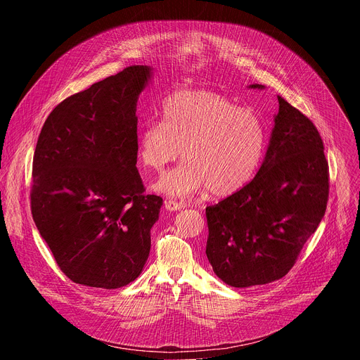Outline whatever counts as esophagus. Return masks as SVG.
Listing matches in <instances>:
<instances>
[{
	"mask_svg": "<svg viewBox=\"0 0 360 360\" xmlns=\"http://www.w3.org/2000/svg\"><path fill=\"white\" fill-rule=\"evenodd\" d=\"M165 208H167V211L175 212V211H181L185 207H184V203H181V202H176V200H172V199H167L165 200Z\"/></svg>",
	"mask_w": 360,
	"mask_h": 360,
	"instance_id": "34e87169",
	"label": "esophagus"
}]
</instances>
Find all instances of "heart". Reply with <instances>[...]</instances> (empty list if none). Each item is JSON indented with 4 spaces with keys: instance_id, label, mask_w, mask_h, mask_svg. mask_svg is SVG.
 Masks as SVG:
<instances>
[{
    "instance_id": "1",
    "label": "heart",
    "mask_w": 360,
    "mask_h": 360,
    "mask_svg": "<svg viewBox=\"0 0 360 360\" xmlns=\"http://www.w3.org/2000/svg\"><path fill=\"white\" fill-rule=\"evenodd\" d=\"M266 134L261 118L226 96L210 91H179L162 104V120H148L138 136L139 162L162 171L181 153L185 162L164 174L155 191L192 196L205 188L212 196L246 185L264 157Z\"/></svg>"
}]
</instances>
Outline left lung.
Returning a JSON list of instances; mask_svg holds the SVG:
<instances>
[{"instance_id": "1", "label": "left lung", "mask_w": 360, "mask_h": 360, "mask_svg": "<svg viewBox=\"0 0 360 360\" xmlns=\"http://www.w3.org/2000/svg\"><path fill=\"white\" fill-rule=\"evenodd\" d=\"M278 101L258 174L207 208L208 261L215 275L233 288L283 278L326 211L329 168L323 141L309 118L282 96Z\"/></svg>"}]
</instances>
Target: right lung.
Here are the masks:
<instances>
[{
  "label": "right lung",
  "instance_id": "add662e5",
  "mask_svg": "<svg viewBox=\"0 0 360 360\" xmlns=\"http://www.w3.org/2000/svg\"><path fill=\"white\" fill-rule=\"evenodd\" d=\"M152 75L132 65L68 96L38 136L32 218L75 283L122 288L146 264L162 198L143 195L136 169V102Z\"/></svg>",
  "mask_w": 360,
  "mask_h": 360
}]
</instances>
